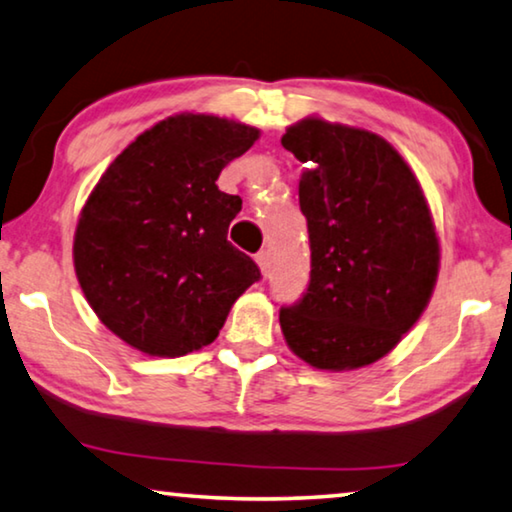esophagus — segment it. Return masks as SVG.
Returning <instances> with one entry per match:
<instances>
[{
	"label": "esophagus",
	"instance_id": "obj_1",
	"mask_svg": "<svg viewBox=\"0 0 512 512\" xmlns=\"http://www.w3.org/2000/svg\"><path fill=\"white\" fill-rule=\"evenodd\" d=\"M255 259H257L259 269H262L264 276H269L271 273V250H259Z\"/></svg>",
	"mask_w": 512,
	"mask_h": 512
}]
</instances>
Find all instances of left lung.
Returning a JSON list of instances; mask_svg holds the SVG:
<instances>
[{"label":"left lung","mask_w":512,"mask_h":512,"mask_svg":"<svg viewBox=\"0 0 512 512\" xmlns=\"http://www.w3.org/2000/svg\"><path fill=\"white\" fill-rule=\"evenodd\" d=\"M282 147L310 167L299 181L310 280L280 308L296 356L319 370L375 363L421 317L439 271V241L409 165L379 135L303 119Z\"/></svg>","instance_id":"obj_1"}]
</instances>
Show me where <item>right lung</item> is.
Wrapping results in <instances>:
<instances>
[{
  "instance_id": "1",
  "label": "right lung",
  "mask_w": 512,
  "mask_h": 512,
  "mask_svg": "<svg viewBox=\"0 0 512 512\" xmlns=\"http://www.w3.org/2000/svg\"><path fill=\"white\" fill-rule=\"evenodd\" d=\"M259 131L209 114L160 121L114 158L82 209L73 262L98 319L149 356L211 345L262 278L227 241L241 197L218 190Z\"/></svg>"
}]
</instances>
